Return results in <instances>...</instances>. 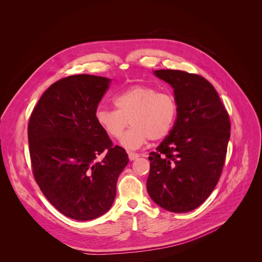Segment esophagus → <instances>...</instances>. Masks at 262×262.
Here are the masks:
<instances>
[{
    "label": "esophagus",
    "instance_id": "obj_1",
    "mask_svg": "<svg viewBox=\"0 0 262 262\" xmlns=\"http://www.w3.org/2000/svg\"><path fill=\"white\" fill-rule=\"evenodd\" d=\"M128 155H129V160H130V161L137 160V158L140 156L139 154H137V153H133V152H129V153H128Z\"/></svg>",
    "mask_w": 262,
    "mask_h": 262
}]
</instances>
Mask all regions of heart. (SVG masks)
Segmentation results:
<instances>
[{
  "mask_svg": "<svg viewBox=\"0 0 262 262\" xmlns=\"http://www.w3.org/2000/svg\"><path fill=\"white\" fill-rule=\"evenodd\" d=\"M117 108L99 106L95 110V121L109 138L119 139L128 123L132 126L120 143L128 149H137L148 140L167 137L175 124L178 105L171 94L158 92L146 84L132 85L114 97Z\"/></svg>",
  "mask_w": 262,
  "mask_h": 262,
  "instance_id": "obj_1",
  "label": "heart"
}]
</instances>
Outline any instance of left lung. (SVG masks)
Instances as JSON below:
<instances>
[{"label": "left lung", "mask_w": 262, "mask_h": 262, "mask_svg": "<svg viewBox=\"0 0 262 262\" xmlns=\"http://www.w3.org/2000/svg\"><path fill=\"white\" fill-rule=\"evenodd\" d=\"M154 74L171 85L178 114L167 138L149 153L146 189L163 209L185 213L201 205L215 188L231 122L217 92L204 77L179 70Z\"/></svg>", "instance_id": "obj_1"}]
</instances>
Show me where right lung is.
<instances>
[{"label":"right lung","instance_id":"right-lung-1","mask_svg":"<svg viewBox=\"0 0 262 262\" xmlns=\"http://www.w3.org/2000/svg\"><path fill=\"white\" fill-rule=\"evenodd\" d=\"M109 83L89 74L61 78L42 94L29 118L35 180L55 209L77 221L94 220L112 208L118 177L129 163L125 149L114 146L95 121Z\"/></svg>","mask_w":262,"mask_h":262}]
</instances>
